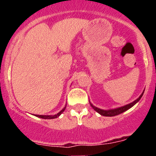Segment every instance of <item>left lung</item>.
<instances>
[{
	"label": "left lung",
	"mask_w": 156,
	"mask_h": 156,
	"mask_svg": "<svg viewBox=\"0 0 156 156\" xmlns=\"http://www.w3.org/2000/svg\"><path fill=\"white\" fill-rule=\"evenodd\" d=\"M143 94H144V92H143V93L140 94V96L137 99V100H135L134 101L131 102L130 104H128L125 106H122V107H120V108H115V109L102 110V109H100V108H96L95 106H94L93 105L90 104V105H91L92 108H93L95 111L97 112H98L99 114H101V115H104V116H114V115H119V114L122 113V112H124L125 111H126V110H128L129 108H131L132 106L136 104V103H137L140 98H141Z\"/></svg>",
	"instance_id": "left-lung-1"
}]
</instances>
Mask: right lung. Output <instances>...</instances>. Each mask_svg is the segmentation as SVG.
Here are the masks:
<instances>
[{
	"label": "right lung",
	"mask_w": 156,
	"mask_h": 156,
	"mask_svg": "<svg viewBox=\"0 0 156 156\" xmlns=\"http://www.w3.org/2000/svg\"><path fill=\"white\" fill-rule=\"evenodd\" d=\"M66 107H65V108H63V109L62 110L61 112H59L58 113L56 114V115H36V116L40 117V118H42V119H55V118H57V117H58L59 115H60L63 112H64V110L66 109Z\"/></svg>",
	"instance_id": "add662e5"
}]
</instances>
